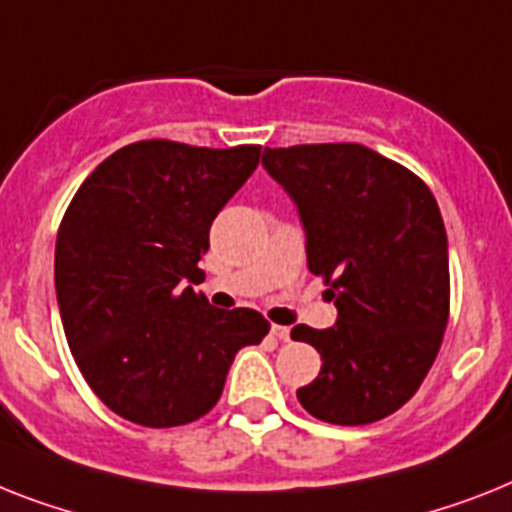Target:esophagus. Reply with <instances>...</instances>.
I'll use <instances>...</instances> for the list:
<instances>
[{
	"label": "esophagus",
	"instance_id": "esophagus-1",
	"mask_svg": "<svg viewBox=\"0 0 512 512\" xmlns=\"http://www.w3.org/2000/svg\"><path fill=\"white\" fill-rule=\"evenodd\" d=\"M272 335L277 337V340L287 342V340H290V327H282V324H272Z\"/></svg>",
	"mask_w": 512,
	"mask_h": 512
}]
</instances>
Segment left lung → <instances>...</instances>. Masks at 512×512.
Here are the masks:
<instances>
[{
  "instance_id": "left-lung-1",
  "label": "left lung",
  "mask_w": 512,
  "mask_h": 512,
  "mask_svg": "<svg viewBox=\"0 0 512 512\" xmlns=\"http://www.w3.org/2000/svg\"><path fill=\"white\" fill-rule=\"evenodd\" d=\"M261 164L293 198L308 269L337 306L332 327L290 332L322 356L298 400L327 424L390 416L432 369L450 311L447 232L432 190L361 143L264 149Z\"/></svg>"
}]
</instances>
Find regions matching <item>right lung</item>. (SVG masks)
Segmentation results:
<instances>
[{"label": "right lung", "instance_id": "obj_1", "mask_svg": "<svg viewBox=\"0 0 512 512\" xmlns=\"http://www.w3.org/2000/svg\"><path fill=\"white\" fill-rule=\"evenodd\" d=\"M261 146L138 141L114 151L67 206L54 287L67 345L88 387L133 424L183 426L217 405L232 358L269 322L214 308L193 285L222 206Z\"/></svg>", "mask_w": 512, "mask_h": 512}]
</instances>
